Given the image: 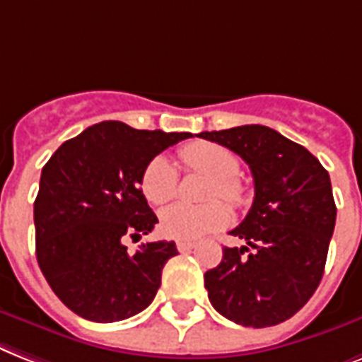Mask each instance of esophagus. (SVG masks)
Listing matches in <instances>:
<instances>
[{
    "instance_id": "34e87169",
    "label": "esophagus",
    "mask_w": 362,
    "mask_h": 362,
    "mask_svg": "<svg viewBox=\"0 0 362 362\" xmlns=\"http://www.w3.org/2000/svg\"><path fill=\"white\" fill-rule=\"evenodd\" d=\"M196 243L194 242H187V240H179L177 242V249L181 251V253H187V251H190V249H194Z\"/></svg>"
}]
</instances>
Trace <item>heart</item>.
I'll list each match as a JSON object with an SVG mask.
<instances>
[{
	"mask_svg": "<svg viewBox=\"0 0 362 362\" xmlns=\"http://www.w3.org/2000/svg\"><path fill=\"white\" fill-rule=\"evenodd\" d=\"M179 160L190 172L209 177L206 196H219L230 206L245 200V187L236 177L240 158L234 151L213 141H194L179 149ZM141 190L151 204H166L177 190V172L166 156H156L147 164L141 177ZM228 223V209L223 202L206 204H172L160 213V230L175 240H198L219 230Z\"/></svg>",
	"mask_w": 362,
	"mask_h": 362,
	"instance_id": "obj_1",
	"label": "heart"
}]
</instances>
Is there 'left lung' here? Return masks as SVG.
Instances as JSON below:
<instances>
[{"mask_svg": "<svg viewBox=\"0 0 362 362\" xmlns=\"http://www.w3.org/2000/svg\"><path fill=\"white\" fill-rule=\"evenodd\" d=\"M198 137L242 156L255 181L253 206L230 232L245 245L223 249L221 264L204 274L209 302L243 327L283 323L312 298L323 277L336 223L329 172L306 147L268 126Z\"/></svg>", "mask_w": 362, "mask_h": 362, "instance_id": "8db88e82", "label": "left lung"}]
</instances>
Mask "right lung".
<instances>
[{"mask_svg": "<svg viewBox=\"0 0 362 362\" xmlns=\"http://www.w3.org/2000/svg\"><path fill=\"white\" fill-rule=\"evenodd\" d=\"M189 132L136 130L105 120L67 139L43 166L33 204L35 255L54 295L81 317L122 321L143 312L160 287L173 242L141 243L158 223L141 192L145 168Z\"/></svg>", "mask_w": 362, "mask_h": 362, "instance_id": "1", "label": "right lung"}]
</instances>
